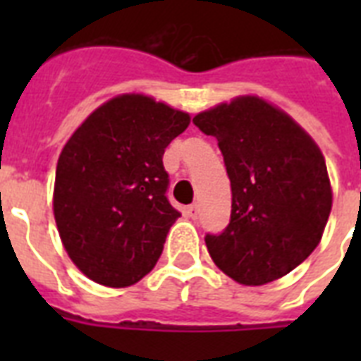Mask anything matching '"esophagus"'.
Masks as SVG:
<instances>
[{
  "label": "esophagus",
  "mask_w": 361,
  "mask_h": 361,
  "mask_svg": "<svg viewBox=\"0 0 361 361\" xmlns=\"http://www.w3.org/2000/svg\"><path fill=\"white\" fill-rule=\"evenodd\" d=\"M187 215H189L191 219H197V217H198V204H191V206H187Z\"/></svg>",
  "instance_id": "esophagus-1"
}]
</instances>
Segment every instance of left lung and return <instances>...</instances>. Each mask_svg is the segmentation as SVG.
I'll list each match as a JSON object with an SVG mask.
<instances>
[{"mask_svg": "<svg viewBox=\"0 0 361 361\" xmlns=\"http://www.w3.org/2000/svg\"><path fill=\"white\" fill-rule=\"evenodd\" d=\"M192 123L217 138L232 189L231 223L204 238L209 257L249 286L292 271L317 249L331 212L320 147L290 116L252 95L200 112Z\"/></svg>", "mask_w": 361, "mask_h": 361, "instance_id": "8db88e82", "label": "left lung"}]
</instances>
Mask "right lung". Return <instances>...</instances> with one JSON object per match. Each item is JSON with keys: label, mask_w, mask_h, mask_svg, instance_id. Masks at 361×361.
Returning a JSON list of instances; mask_svg holds the SVG:
<instances>
[{"label": "right lung", "mask_w": 361, "mask_h": 361, "mask_svg": "<svg viewBox=\"0 0 361 361\" xmlns=\"http://www.w3.org/2000/svg\"><path fill=\"white\" fill-rule=\"evenodd\" d=\"M187 112L125 93L101 104L61 149L54 217L71 260L99 285L123 288L157 264L180 217L166 198L164 149Z\"/></svg>", "instance_id": "right-lung-1"}]
</instances>
